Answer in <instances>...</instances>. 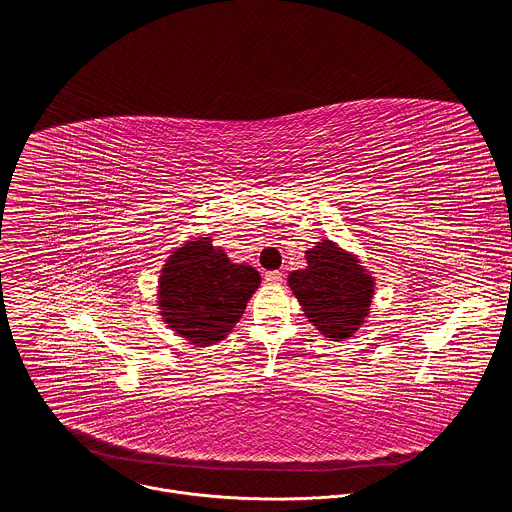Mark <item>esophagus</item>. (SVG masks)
Masks as SVG:
<instances>
[{
    "label": "esophagus",
    "mask_w": 512,
    "mask_h": 512,
    "mask_svg": "<svg viewBox=\"0 0 512 512\" xmlns=\"http://www.w3.org/2000/svg\"><path fill=\"white\" fill-rule=\"evenodd\" d=\"M281 279H283L281 271H267V273H265V281H267L269 285H277V283H281Z\"/></svg>",
    "instance_id": "34e87169"
}]
</instances>
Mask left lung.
Here are the masks:
<instances>
[{
	"instance_id": "obj_1",
	"label": "left lung",
	"mask_w": 512,
	"mask_h": 512,
	"mask_svg": "<svg viewBox=\"0 0 512 512\" xmlns=\"http://www.w3.org/2000/svg\"><path fill=\"white\" fill-rule=\"evenodd\" d=\"M306 267L289 271L287 285L308 322L330 340L350 338L371 314L375 277L360 257L322 239L306 251Z\"/></svg>"
}]
</instances>
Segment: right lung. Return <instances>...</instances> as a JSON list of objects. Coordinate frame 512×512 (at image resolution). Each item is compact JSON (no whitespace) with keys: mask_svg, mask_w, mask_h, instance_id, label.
<instances>
[{"mask_svg":"<svg viewBox=\"0 0 512 512\" xmlns=\"http://www.w3.org/2000/svg\"><path fill=\"white\" fill-rule=\"evenodd\" d=\"M261 285L247 263H233L210 235H194L166 259L158 279L162 322L194 346L225 340Z\"/></svg>","mask_w":512,"mask_h":512,"instance_id":"1","label":"right lung"}]
</instances>
